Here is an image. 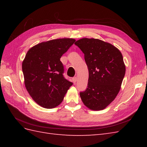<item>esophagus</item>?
Segmentation results:
<instances>
[{"label": "esophagus", "instance_id": "esophagus-1", "mask_svg": "<svg viewBox=\"0 0 147 147\" xmlns=\"http://www.w3.org/2000/svg\"><path fill=\"white\" fill-rule=\"evenodd\" d=\"M73 83H74V84L76 83V82H77V77H76V76L73 78Z\"/></svg>", "mask_w": 147, "mask_h": 147}]
</instances>
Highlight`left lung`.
<instances>
[{
  "mask_svg": "<svg viewBox=\"0 0 147 147\" xmlns=\"http://www.w3.org/2000/svg\"><path fill=\"white\" fill-rule=\"evenodd\" d=\"M74 44L85 54L89 71L88 86L80 97L88 109L103 110L121 89L126 73L123 55L115 46L99 39L83 38Z\"/></svg>",
  "mask_w": 147,
  "mask_h": 147,
  "instance_id": "8db88e82",
  "label": "left lung"
}]
</instances>
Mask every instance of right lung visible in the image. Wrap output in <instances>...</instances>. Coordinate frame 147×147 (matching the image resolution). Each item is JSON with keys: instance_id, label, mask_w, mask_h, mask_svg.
<instances>
[{"instance_id": "right-lung-1", "label": "right lung", "mask_w": 147, "mask_h": 147, "mask_svg": "<svg viewBox=\"0 0 147 147\" xmlns=\"http://www.w3.org/2000/svg\"><path fill=\"white\" fill-rule=\"evenodd\" d=\"M75 41L64 38L43 42L26 53L22 63L24 85L33 100L43 108L58 106L73 85L63 76L60 59Z\"/></svg>"}]
</instances>
